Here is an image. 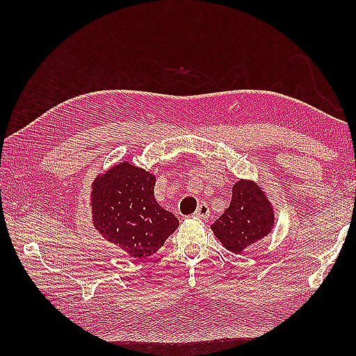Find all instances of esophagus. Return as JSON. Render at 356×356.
<instances>
[{"label": "esophagus", "instance_id": "34e87169", "mask_svg": "<svg viewBox=\"0 0 356 356\" xmlns=\"http://www.w3.org/2000/svg\"><path fill=\"white\" fill-rule=\"evenodd\" d=\"M195 217L202 218V220H208V217H209V207L207 205V203H200L197 211H195Z\"/></svg>", "mask_w": 356, "mask_h": 356}]
</instances>
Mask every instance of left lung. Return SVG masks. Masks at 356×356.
Returning a JSON list of instances; mask_svg holds the SVG:
<instances>
[{
  "instance_id": "8db88e82",
  "label": "left lung",
  "mask_w": 356,
  "mask_h": 356,
  "mask_svg": "<svg viewBox=\"0 0 356 356\" xmlns=\"http://www.w3.org/2000/svg\"><path fill=\"white\" fill-rule=\"evenodd\" d=\"M274 226V213L266 195L248 180L232 186L229 208L211 225L216 237L232 252H241L266 237Z\"/></svg>"
}]
</instances>
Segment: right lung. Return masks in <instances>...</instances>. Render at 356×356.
Returning a JSON list of instances; mask_svg holds the SVG:
<instances>
[{
	"label": "right lung",
	"mask_w": 356,
	"mask_h": 356,
	"mask_svg": "<svg viewBox=\"0 0 356 356\" xmlns=\"http://www.w3.org/2000/svg\"><path fill=\"white\" fill-rule=\"evenodd\" d=\"M156 179L128 162L116 165L93 185V222L111 243L134 259L157 252L179 220L159 207L154 199Z\"/></svg>",
	"instance_id": "right-lung-1"
}]
</instances>
